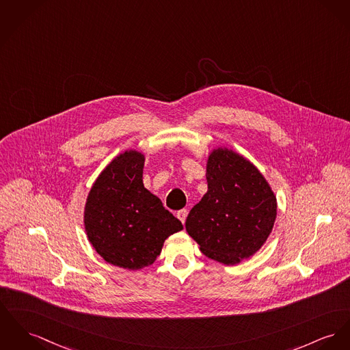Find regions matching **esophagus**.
<instances>
[{
	"label": "esophagus",
	"mask_w": 350,
	"mask_h": 350,
	"mask_svg": "<svg viewBox=\"0 0 350 350\" xmlns=\"http://www.w3.org/2000/svg\"><path fill=\"white\" fill-rule=\"evenodd\" d=\"M187 213H188V211L187 210H180L178 211V213H176V216H178V219L185 224L186 223L187 219Z\"/></svg>",
	"instance_id": "34e87169"
}]
</instances>
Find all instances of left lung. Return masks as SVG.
<instances>
[{
	"mask_svg": "<svg viewBox=\"0 0 350 350\" xmlns=\"http://www.w3.org/2000/svg\"><path fill=\"white\" fill-rule=\"evenodd\" d=\"M207 183V193L187 216V232L206 256L237 264L257 252L269 236L276 196L254 164L227 148L212 151Z\"/></svg>",
	"mask_w": 350,
	"mask_h": 350,
	"instance_id": "left-lung-1",
	"label": "left lung"
}]
</instances>
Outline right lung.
<instances>
[{"label": "right lung", "instance_id": "1", "mask_svg": "<svg viewBox=\"0 0 350 350\" xmlns=\"http://www.w3.org/2000/svg\"><path fill=\"white\" fill-rule=\"evenodd\" d=\"M144 157L126 151L95 180L85 207V228L107 262L137 271L161 255L164 240L183 230L159 198L143 186Z\"/></svg>", "mask_w": 350, "mask_h": 350}]
</instances>
